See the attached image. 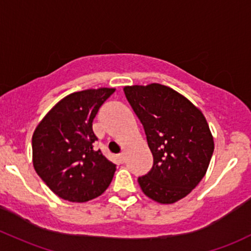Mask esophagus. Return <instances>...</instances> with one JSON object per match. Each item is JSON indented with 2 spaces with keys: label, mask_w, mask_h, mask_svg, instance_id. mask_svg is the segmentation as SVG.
<instances>
[{
  "label": "esophagus",
  "mask_w": 251,
  "mask_h": 251,
  "mask_svg": "<svg viewBox=\"0 0 251 251\" xmlns=\"http://www.w3.org/2000/svg\"><path fill=\"white\" fill-rule=\"evenodd\" d=\"M119 161L120 163H124V162H125V155H124V153H120L119 155Z\"/></svg>",
  "instance_id": "obj_1"
}]
</instances>
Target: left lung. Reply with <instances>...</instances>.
Segmentation results:
<instances>
[{"label": "left lung", "instance_id": "left-lung-1", "mask_svg": "<svg viewBox=\"0 0 251 251\" xmlns=\"http://www.w3.org/2000/svg\"><path fill=\"white\" fill-rule=\"evenodd\" d=\"M124 93L153 156L150 172L138 177L140 188L159 203L178 201L207 172L214 150L207 121L188 99L166 85H127Z\"/></svg>", "mask_w": 251, "mask_h": 251}]
</instances>
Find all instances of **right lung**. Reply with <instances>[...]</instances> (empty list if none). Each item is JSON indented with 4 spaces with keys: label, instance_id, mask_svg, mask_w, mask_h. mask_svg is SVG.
<instances>
[{
    "label": "right lung",
    "instance_id": "obj_1",
    "mask_svg": "<svg viewBox=\"0 0 251 251\" xmlns=\"http://www.w3.org/2000/svg\"><path fill=\"white\" fill-rule=\"evenodd\" d=\"M114 88L65 96L40 121L32 137L33 166L56 195L71 202L95 199L108 188L115 164L93 143V120Z\"/></svg>",
    "mask_w": 251,
    "mask_h": 251
}]
</instances>
